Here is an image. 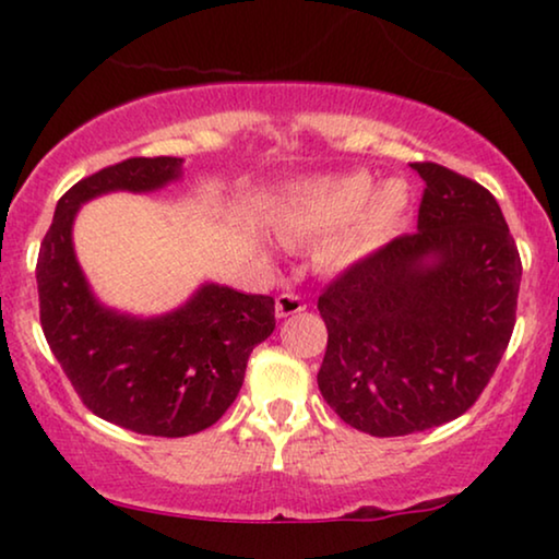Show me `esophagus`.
I'll return each mask as SVG.
<instances>
[{"instance_id": "34e87169", "label": "esophagus", "mask_w": 559, "mask_h": 559, "mask_svg": "<svg viewBox=\"0 0 559 559\" xmlns=\"http://www.w3.org/2000/svg\"><path fill=\"white\" fill-rule=\"evenodd\" d=\"M302 310H305L302 297H297L293 293H282L277 297V302H274V312H277V318L297 316V312H302Z\"/></svg>"}]
</instances>
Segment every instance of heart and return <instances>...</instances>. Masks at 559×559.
Wrapping results in <instances>:
<instances>
[{
	"instance_id": "obj_1",
	"label": "heart",
	"mask_w": 559,
	"mask_h": 559,
	"mask_svg": "<svg viewBox=\"0 0 559 559\" xmlns=\"http://www.w3.org/2000/svg\"><path fill=\"white\" fill-rule=\"evenodd\" d=\"M371 190L366 175L316 178L297 186L274 213V231L282 241L302 243L320 239L316 264L343 272L379 247L407 209V195L394 186Z\"/></svg>"
}]
</instances>
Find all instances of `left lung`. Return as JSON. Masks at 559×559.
I'll use <instances>...</instances> for the list:
<instances>
[{
  "mask_svg": "<svg viewBox=\"0 0 559 559\" xmlns=\"http://www.w3.org/2000/svg\"><path fill=\"white\" fill-rule=\"evenodd\" d=\"M417 234L400 236L320 295L328 348L318 386L373 438L445 425L478 400L509 346L522 259L496 198L435 163Z\"/></svg>",
  "mask_w": 559,
  "mask_h": 559,
  "instance_id": "left-lung-1",
  "label": "left lung"
}]
</instances>
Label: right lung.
<instances>
[{
  "label": "right lung",
  "mask_w": 559,
  "mask_h": 559,
  "mask_svg": "<svg viewBox=\"0 0 559 559\" xmlns=\"http://www.w3.org/2000/svg\"><path fill=\"white\" fill-rule=\"evenodd\" d=\"M182 178V157H132L68 190L37 257L40 323L81 402L106 423L186 438L218 423L243 384L249 354L274 331L270 295L203 282L180 308L132 316L91 289L73 247L81 205L109 193H155Z\"/></svg>",
  "instance_id": "obj_1"
}]
</instances>
